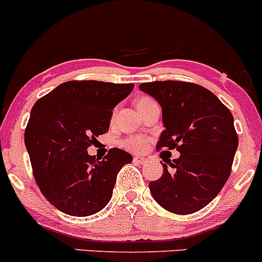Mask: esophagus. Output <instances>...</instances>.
Instances as JSON below:
<instances>
[{
  "mask_svg": "<svg viewBox=\"0 0 262 262\" xmlns=\"http://www.w3.org/2000/svg\"><path fill=\"white\" fill-rule=\"evenodd\" d=\"M134 162L139 163V164H146V163H148V159H146V158H144V157H139V155H136V157H134Z\"/></svg>",
  "mask_w": 262,
  "mask_h": 262,
  "instance_id": "obj_1",
  "label": "esophagus"
}]
</instances>
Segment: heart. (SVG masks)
Wrapping results in <instances>:
<instances>
[{
	"label": "heart",
	"instance_id": "heart-1",
	"mask_svg": "<svg viewBox=\"0 0 262 262\" xmlns=\"http://www.w3.org/2000/svg\"><path fill=\"white\" fill-rule=\"evenodd\" d=\"M154 100L151 98H148V97H143V98H139L137 100V108H142L144 105L150 104L153 103ZM148 138L145 137H130L124 142L125 148L130 149V150L134 151H140V150H144L148 145Z\"/></svg>",
	"mask_w": 262,
	"mask_h": 262
}]
</instances>
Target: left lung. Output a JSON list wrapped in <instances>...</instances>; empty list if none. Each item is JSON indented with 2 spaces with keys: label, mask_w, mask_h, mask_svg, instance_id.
Returning <instances> with one entry per match:
<instances>
[{
  "label": "left lung",
  "mask_w": 262,
  "mask_h": 262,
  "mask_svg": "<svg viewBox=\"0 0 262 262\" xmlns=\"http://www.w3.org/2000/svg\"><path fill=\"white\" fill-rule=\"evenodd\" d=\"M139 89L162 107L158 150L177 149L170 169L163 164L160 179L149 183L151 195L165 210L192 214L219 194L231 173L238 138L234 117L209 89L189 82L157 80Z\"/></svg>",
  "instance_id": "1"
}]
</instances>
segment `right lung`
<instances>
[{
    "label": "right lung",
    "mask_w": 262,
    "mask_h": 262,
    "mask_svg": "<svg viewBox=\"0 0 262 262\" xmlns=\"http://www.w3.org/2000/svg\"><path fill=\"white\" fill-rule=\"evenodd\" d=\"M134 84L71 80L36 102L25 130L33 175L53 206L72 216L98 212L111 200L117 174L133 157L112 148L103 160L87 149L107 133L113 109Z\"/></svg>",
    "instance_id": "add662e5"
}]
</instances>
